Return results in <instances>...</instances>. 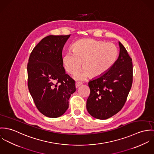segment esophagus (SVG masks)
Instances as JSON below:
<instances>
[{"label": "esophagus", "instance_id": "obj_1", "mask_svg": "<svg viewBox=\"0 0 154 154\" xmlns=\"http://www.w3.org/2000/svg\"><path fill=\"white\" fill-rule=\"evenodd\" d=\"M82 85V83H80V82H76L75 83V87L76 88H78V87H79L80 85Z\"/></svg>", "mask_w": 154, "mask_h": 154}]
</instances>
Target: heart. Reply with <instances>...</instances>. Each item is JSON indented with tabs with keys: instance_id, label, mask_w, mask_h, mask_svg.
Here are the masks:
<instances>
[{
	"instance_id": "b5f03b06",
	"label": "heart",
	"mask_w": 154,
	"mask_h": 154,
	"mask_svg": "<svg viewBox=\"0 0 154 154\" xmlns=\"http://www.w3.org/2000/svg\"><path fill=\"white\" fill-rule=\"evenodd\" d=\"M118 57V50L112 43L93 39H82L72 46V52L63 56L66 70L71 74L76 73L82 66L84 69L76 76L77 79L88 77H99L111 69Z\"/></svg>"
}]
</instances>
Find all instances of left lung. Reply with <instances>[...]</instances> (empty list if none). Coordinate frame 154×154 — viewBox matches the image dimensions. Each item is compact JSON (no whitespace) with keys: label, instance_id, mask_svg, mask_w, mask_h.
Here are the masks:
<instances>
[{"label":"left lung","instance_id":"obj_1","mask_svg":"<svg viewBox=\"0 0 154 154\" xmlns=\"http://www.w3.org/2000/svg\"><path fill=\"white\" fill-rule=\"evenodd\" d=\"M119 55L115 64L103 75L88 83L90 94L86 108L98 119H107L122 109L132 85V58L119 41Z\"/></svg>","mask_w":154,"mask_h":154}]
</instances>
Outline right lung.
<instances>
[{"mask_svg": "<svg viewBox=\"0 0 154 154\" xmlns=\"http://www.w3.org/2000/svg\"><path fill=\"white\" fill-rule=\"evenodd\" d=\"M69 36L45 37L29 58V91L38 110L48 118L62 116L69 108L71 95L75 91V82L66 74L62 60L63 49Z\"/></svg>", "mask_w": 154, "mask_h": 154, "instance_id": "right-lung-1", "label": "right lung"}]
</instances>
